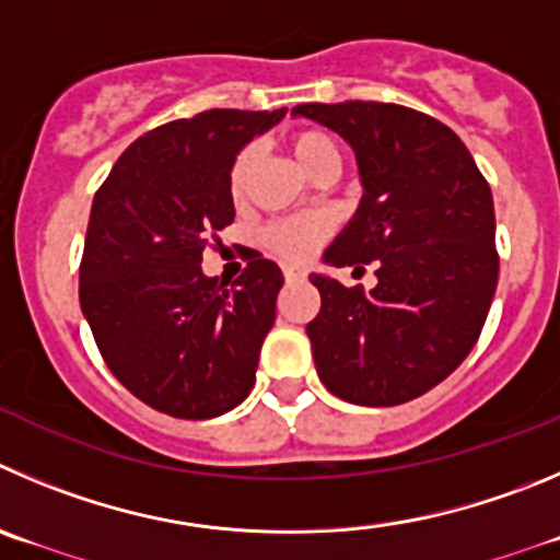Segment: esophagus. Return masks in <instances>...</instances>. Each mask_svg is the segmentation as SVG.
Here are the masks:
<instances>
[{
	"instance_id": "1",
	"label": "esophagus",
	"mask_w": 560,
	"mask_h": 560,
	"mask_svg": "<svg viewBox=\"0 0 560 560\" xmlns=\"http://www.w3.org/2000/svg\"><path fill=\"white\" fill-rule=\"evenodd\" d=\"M304 270L301 268H284V279L287 281H298V279H304Z\"/></svg>"
}]
</instances>
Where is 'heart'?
<instances>
[{"instance_id": "b5f03b06", "label": "heart", "mask_w": 560, "mask_h": 560, "mask_svg": "<svg viewBox=\"0 0 560 560\" xmlns=\"http://www.w3.org/2000/svg\"><path fill=\"white\" fill-rule=\"evenodd\" d=\"M284 149L290 151L292 160L301 165V171L317 179L323 174H337L339 171V149L326 132L320 129H295L284 138ZM256 168V151L240 149L229 168V198L234 203H243L248 196L250 176ZM328 223L320 218H287V221H276L265 229L262 240L276 256L287 259V262H304L306 256L326 240Z\"/></svg>"}]
</instances>
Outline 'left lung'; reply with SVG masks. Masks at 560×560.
<instances>
[{"label": "left lung", "instance_id": "1", "mask_svg": "<svg viewBox=\"0 0 560 560\" xmlns=\"http://www.w3.org/2000/svg\"><path fill=\"white\" fill-rule=\"evenodd\" d=\"M357 151L364 196L323 254L334 268L375 262L378 284L312 276L320 312L306 326L326 389L348 404L425 395L478 342L500 256L489 182L451 127L384 102L298 104Z\"/></svg>", "mask_w": 560, "mask_h": 560}]
</instances>
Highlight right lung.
Here are the masks:
<instances>
[{
    "label": "right lung",
    "mask_w": 560,
    "mask_h": 560,
    "mask_svg": "<svg viewBox=\"0 0 560 560\" xmlns=\"http://www.w3.org/2000/svg\"><path fill=\"white\" fill-rule=\"evenodd\" d=\"M287 109H207L135 140L93 196L80 306L109 373L179 420H209L248 398L273 328L279 265L250 256L232 290L201 254L234 221L232 160Z\"/></svg>",
    "instance_id": "1"
}]
</instances>
